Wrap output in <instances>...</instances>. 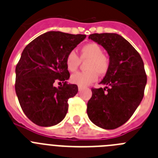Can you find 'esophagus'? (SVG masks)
<instances>
[{
  "instance_id": "1",
  "label": "esophagus",
  "mask_w": 158,
  "mask_h": 158,
  "mask_svg": "<svg viewBox=\"0 0 158 158\" xmlns=\"http://www.w3.org/2000/svg\"><path fill=\"white\" fill-rule=\"evenodd\" d=\"M83 90V87H79V91H81V90Z\"/></svg>"
}]
</instances>
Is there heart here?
Returning a JSON list of instances; mask_svg holds the SVG:
<instances>
[{"instance_id":"obj_1","label":"heart","mask_w":158,"mask_h":158,"mask_svg":"<svg viewBox=\"0 0 158 158\" xmlns=\"http://www.w3.org/2000/svg\"><path fill=\"white\" fill-rule=\"evenodd\" d=\"M81 60H89L87 71L77 72L71 76V83L79 87H87L98 79V73L105 75L109 69V60L103 55L102 48L95 43H90L81 48ZM81 60L75 52H71L66 57V67L71 72L77 70Z\"/></svg>"}]
</instances>
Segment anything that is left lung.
Segmentation results:
<instances>
[{
	"label": "left lung",
	"instance_id": "obj_1",
	"mask_svg": "<svg viewBox=\"0 0 158 158\" xmlns=\"http://www.w3.org/2000/svg\"><path fill=\"white\" fill-rule=\"evenodd\" d=\"M89 39L102 45L109 55V69L100 83L92 88L87 102V115L100 128L114 130L126 123L144 96L147 77L139 53L116 33H94Z\"/></svg>",
	"mask_w": 158,
	"mask_h": 158
}]
</instances>
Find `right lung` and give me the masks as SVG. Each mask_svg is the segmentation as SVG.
<instances>
[{
	"label": "right lung",
	"mask_w": 158,
	"mask_h": 158,
	"mask_svg": "<svg viewBox=\"0 0 158 158\" xmlns=\"http://www.w3.org/2000/svg\"><path fill=\"white\" fill-rule=\"evenodd\" d=\"M86 35L48 31L24 48L16 67L15 90L25 115L40 127H52L65 118L68 98L78 92L68 83L70 74L66 57ZM63 85L56 88L54 83Z\"/></svg>",
	"instance_id": "obj_1"
}]
</instances>
